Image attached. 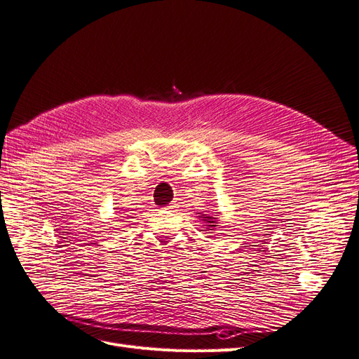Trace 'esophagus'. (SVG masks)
Here are the masks:
<instances>
[{"label":"esophagus","mask_w":359,"mask_h":359,"mask_svg":"<svg viewBox=\"0 0 359 359\" xmlns=\"http://www.w3.org/2000/svg\"><path fill=\"white\" fill-rule=\"evenodd\" d=\"M177 206H178V205L174 202V203H170L169 206H166V209H169V211H174V209H175Z\"/></svg>","instance_id":"34e87169"}]
</instances>
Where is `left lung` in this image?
I'll return each mask as SVG.
<instances>
[{
    "label": "left lung",
    "instance_id": "left-lung-1",
    "mask_svg": "<svg viewBox=\"0 0 359 359\" xmlns=\"http://www.w3.org/2000/svg\"><path fill=\"white\" fill-rule=\"evenodd\" d=\"M199 217L203 222H205V226H206V229H208V231H214V229H218V219L215 218V217H211V215H205V214H199L197 215Z\"/></svg>",
    "mask_w": 359,
    "mask_h": 359
}]
</instances>
